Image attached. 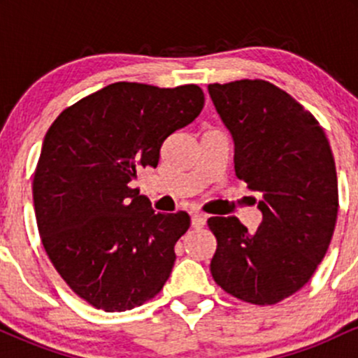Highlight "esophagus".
<instances>
[{"label":"esophagus","instance_id":"esophagus-1","mask_svg":"<svg viewBox=\"0 0 358 358\" xmlns=\"http://www.w3.org/2000/svg\"><path fill=\"white\" fill-rule=\"evenodd\" d=\"M205 224H207V219H205V215H200V213H195V215H192V227L193 229H203Z\"/></svg>","mask_w":358,"mask_h":358}]
</instances>
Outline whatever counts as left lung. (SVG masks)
<instances>
[{"label": "left lung", "mask_w": 358, "mask_h": 358, "mask_svg": "<svg viewBox=\"0 0 358 358\" xmlns=\"http://www.w3.org/2000/svg\"><path fill=\"white\" fill-rule=\"evenodd\" d=\"M234 139V168L261 193L262 222L250 234L237 217H210V273L252 305H276L310 281L334 236L338 182L334 153L310 110L271 82L208 85Z\"/></svg>", "instance_id": "8db88e82"}]
</instances>
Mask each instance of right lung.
<instances>
[{"label":"right lung","mask_w":358,"mask_h":358,"mask_svg":"<svg viewBox=\"0 0 358 358\" xmlns=\"http://www.w3.org/2000/svg\"><path fill=\"white\" fill-rule=\"evenodd\" d=\"M203 102L195 84L116 82L62 110L45 134L34 176L40 237L62 279L97 310L141 306L170 278L190 215L156 213L131 182L158 166L165 139Z\"/></svg>","instance_id":"right-lung-1"}]
</instances>
